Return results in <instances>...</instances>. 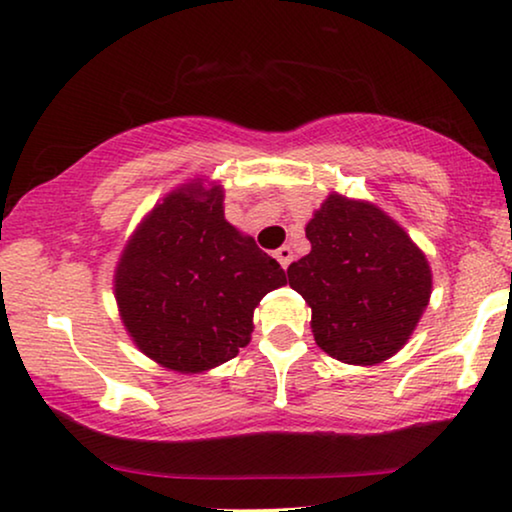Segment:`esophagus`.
<instances>
[{
	"label": "esophagus",
	"instance_id": "1",
	"mask_svg": "<svg viewBox=\"0 0 512 512\" xmlns=\"http://www.w3.org/2000/svg\"><path fill=\"white\" fill-rule=\"evenodd\" d=\"M275 258L279 261V265H282V268H289V263L293 261V251H291V247H279L277 251H275Z\"/></svg>",
	"mask_w": 512,
	"mask_h": 512
}]
</instances>
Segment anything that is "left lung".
Instances as JSON below:
<instances>
[{
	"label": "left lung",
	"mask_w": 512,
	"mask_h": 512,
	"mask_svg": "<svg viewBox=\"0 0 512 512\" xmlns=\"http://www.w3.org/2000/svg\"><path fill=\"white\" fill-rule=\"evenodd\" d=\"M305 235L312 251L289 265L286 279L310 305L317 345L349 366H375L401 352L431 298L424 251L373 202L335 191Z\"/></svg>",
	"instance_id": "left-lung-1"
}]
</instances>
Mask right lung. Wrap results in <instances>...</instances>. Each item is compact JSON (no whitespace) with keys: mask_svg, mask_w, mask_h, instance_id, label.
Masks as SVG:
<instances>
[{"mask_svg":"<svg viewBox=\"0 0 512 512\" xmlns=\"http://www.w3.org/2000/svg\"><path fill=\"white\" fill-rule=\"evenodd\" d=\"M284 270L223 214V186L191 179L156 202L114 270L118 314L139 352L198 375L251 342L254 310Z\"/></svg>","mask_w":512,"mask_h":512,"instance_id":"right-lung-1","label":"right lung"}]
</instances>
